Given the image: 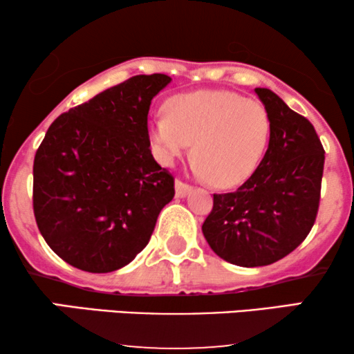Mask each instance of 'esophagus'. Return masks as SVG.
Listing matches in <instances>:
<instances>
[{
    "label": "esophagus",
    "mask_w": 354,
    "mask_h": 354,
    "mask_svg": "<svg viewBox=\"0 0 354 354\" xmlns=\"http://www.w3.org/2000/svg\"><path fill=\"white\" fill-rule=\"evenodd\" d=\"M190 192H192V185H188V183L182 180H176V195L178 198L187 196Z\"/></svg>",
    "instance_id": "34e87169"
}]
</instances>
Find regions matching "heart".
Wrapping results in <instances>:
<instances>
[{
    "label": "heart",
    "instance_id": "heart-1",
    "mask_svg": "<svg viewBox=\"0 0 354 354\" xmlns=\"http://www.w3.org/2000/svg\"><path fill=\"white\" fill-rule=\"evenodd\" d=\"M166 115L149 120L158 158L172 164L190 149L200 176L222 188L248 180L269 140L268 111L259 101L227 90H200L166 101Z\"/></svg>",
    "mask_w": 354,
    "mask_h": 354
}]
</instances>
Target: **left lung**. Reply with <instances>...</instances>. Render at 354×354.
Wrapping results in <instances>:
<instances>
[{
    "mask_svg": "<svg viewBox=\"0 0 354 354\" xmlns=\"http://www.w3.org/2000/svg\"><path fill=\"white\" fill-rule=\"evenodd\" d=\"M270 122L263 161L243 185L214 195L203 224L211 250L227 263L259 268L303 243L316 221L324 148L313 124L269 88H254Z\"/></svg>",
    "mask_w": 354,
    "mask_h": 354,
    "instance_id": "left-lung-1",
    "label": "left lung"
}]
</instances>
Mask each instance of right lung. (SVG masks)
<instances>
[{
    "mask_svg": "<svg viewBox=\"0 0 354 354\" xmlns=\"http://www.w3.org/2000/svg\"><path fill=\"white\" fill-rule=\"evenodd\" d=\"M171 77L135 75L61 114L33 161V214L48 246L85 272H113L148 245L174 177L149 149L148 111Z\"/></svg>",
    "mask_w": 354,
    "mask_h": 354,
    "instance_id": "1",
    "label": "right lung"
}]
</instances>
